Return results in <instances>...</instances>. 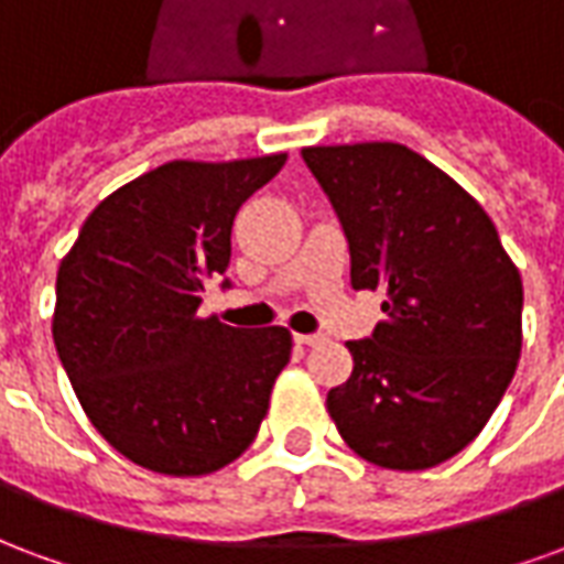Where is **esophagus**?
I'll return each instance as SVG.
<instances>
[{"label": "esophagus", "instance_id": "1", "mask_svg": "<svg viewBox=\"0 0 564 564\" xmlns=\"http://www.w3.org/2000/svg\"><path fill=\"white\" fill-rule=\"evenodd\" d=\"M293 341L299 344V347H314V344L319 341V335H295Z\"/></svg>", "mask_w": 564, "mask_h": 564}]
</instances>
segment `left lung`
I'll return each mask as SVG.
<instances>
[{
    "mask_svg": "<svg viewBox=\"0 0 564 564\" xmlns=\"http://www.w3.org/2000/svg\"><path fill=\"white\" fill-rule=\"evenodd\" d=\"M338 214L354 290H383V323L347 341L354 375L326 395L362 459L420 471L480 435L517 371L522 281L486 210L392 141L305 148Z\"/></svg>",
    "mask_w": 564,
    "mask_h": 564,
    "instance_id": "left-lung-1",
    "label": "left lung"
}]
</instances>
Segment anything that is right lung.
<instances>
[{
	"mask_svg": "<svg viewBox=\"0 0 564 564\" xmlns=\"http://www.w3.org/2000/svg\"><path fill=\"white\" fill-rule=\"evenodd\" d=\"M283 162H165L105 198L59 265V362L96 432L141 468L210 474L257 437L293 338L196 311L205 281L232 286L235 214Z\"/></svg>",
	"mask_w": 564,
	"mask_h": 564,
	"instance_id": "add662e5",
	"label": "right lung"
}]
</instances>
